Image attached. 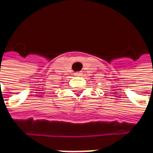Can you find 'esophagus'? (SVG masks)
Instances as JSON below:
<instances>
[{
  "mask_svg": "<svg viewBox=\"0 0 153 153\" xmlns=\"http://www.w3.org/2000/svg\"><path fill=\"white\" fill-rule=\"evenodd\" d=\"M82 72H76V73H75V76H82Z\"/></svg>",
  "mask_w": 153,
  "mask_h": 153,
  "instance_id": "esophagus-1",
  "label": "esophagus"
}]
</instances>
